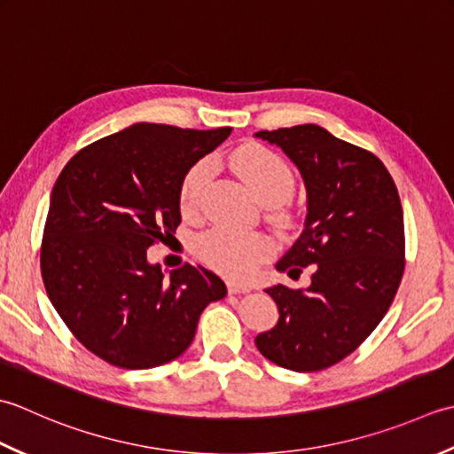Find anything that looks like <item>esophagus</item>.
Returning <instances> with one entry per match:
<instances>
[{
    "label": "esophagus",
    "mask_w": 454,
    "mask_h": 454,
    "mask_svg": "<svg viewBox=\"0 0 454 454\" xmlns=\"http://www.w3.org/2000/svg\"><path fill=\"white\" fill-rule=\"evenodd\" d=\"M227 288H229V294H247V292H251V288H248L247 284H239V282H229Z\"/></svg>",
    "instance_id": "1"
}]
</instances>
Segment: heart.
<instances>
[{"label":"heart","instance_id":"b5f03b06","mask_svg":"<svg viewBox=\"0 0 454 454\" xmlns=\"http://www.w3.org/2000/svg\"><path fill=\"white\" fill-rule=\"evenodd\" d=\"M231 166L264 206H278L292 196V168L278 153L262 145L240 146L231 154ZM209 176L211 162L200 160L182 178L180 209L184 215H193L198 211ZM193 248L214 270L227 278L247 280L254 274L258 264L272 254V240L258 231L214 227L196 240Z\"/></svg>","mask_w":454,"mask_h":454}]
</instances>
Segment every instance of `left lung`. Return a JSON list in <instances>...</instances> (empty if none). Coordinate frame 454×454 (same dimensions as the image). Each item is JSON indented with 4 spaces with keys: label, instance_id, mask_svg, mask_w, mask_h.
Returning a JSON list of instances; mask_svg holds the SVG:
<instances>
[{
    "label": "left lung",
    "instance_id": "left-lung-1",
    "mask_svg": "<svg viewBox=\"0 0 454 454\" xmlns=\"http://www.w3.org/2000/svg\"><path fill=\"white\" fill-rule=\"evenodd\" d=\"M256 137L290 156L308 190L305 227L276 268L292 278L305 266L313 274L305 290H266L280 319L254 343L274 364L317 372L363 345L390 309L405 268L402 201L376 154L319 125Z\"/></svg>",
    "mask_w": 454,
    "mask_h": 454
}]
</instances>
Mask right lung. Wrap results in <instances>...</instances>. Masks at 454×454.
<instances>
[{
  "mask_svg": "<svg viewBox=\"0 0 454 454\" xmlns=\"http://www.w3.org/2000/svg\"><path fill=\"white\" fill-rule=\"evenodd\" d=\"M233 129L137 123L78 151L52 188L41 274L62 321L106 363L154 368L190 347L223 280L184 264L164 278L146 248L178 229L180 184Z\"/></svg>",
  "mask_w": 454,
  "mask_h": 454,
  "instance_id": "obj_1",
  "label": "right lung"
}]
</instances>
